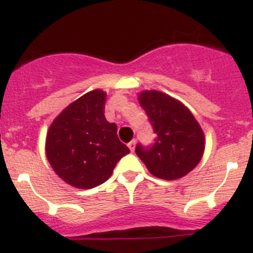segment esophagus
Instances as JSON below:
<instances>
[{"label": "esophagus", "instance_id": "34e87169", "mask_svg": "<svg viewBox=\"0 0 253 253\" xmlns=\"http://www.w3.org/2000/svg\"><path fill=\"white\" fill-rule=\"evenodd\" d=\"M127 145H128L129 150H131V151L135 150V145H136V141H135V140H132V141H129L128 144H127Z\"/></svg>", "mask_w": 253, "mask_h": 253}]
</instances>
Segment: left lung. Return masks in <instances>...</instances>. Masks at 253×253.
I'll return each instance as SVG.
<instances>
[{"instance_id": "obj_1", "label": "left lung", "mask_w": 253, "mask_h": 253, "mask_svg": "<svg viewBox=\"0 0 253 253\" xmlns=\"http://www.w3.org/2000/svg\"><path fill=\"white\" fill-rule=\"evenodd\" d=\"M137 100L157 133L153 146H136L137 157L157 178L172 181L188 174L205 150V135L196 118L183 103L158 90H144Z\"/></svg>"}]
</instances>
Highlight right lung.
<instances>
[{
	"mask_svg": "<svg viewBox=\"0 0 253 253\" xmlns=\"http://www.w3.org/2000/svg\"><path fill=\"white\" fill-rule=\"evenodd\" d=\"M107 93L91 90L72 102L50 124L45 155L62 181L83 190L104 183L129 149L120 141L117 125L105 120Z\"/></svg>",
	"mask_w": 253,
	"mask_h": 253,
	"instance_id": "obj_1",
	"label": "right lung"
}]
</instances>
